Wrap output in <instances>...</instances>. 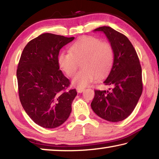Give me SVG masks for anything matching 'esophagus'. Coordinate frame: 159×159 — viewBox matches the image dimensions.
I'll return each mask as SVG.
<instances>
[{
    "label": "esophagus",
    "mask_w": 159,
    "mask_h": 159,
    "mask_svg": "<svg viewBox=\"0 0 159 159\" xmlns=\"http://www.w3.org/2000/svg\"><path fill=\"white\" fill-rule=\"evenodd\" d=\"M76 90H77V92L79 93H81L82 92H83V91L85 90V88H80V87H78V88H76Z\"/></svg>",
    "instance_id": "34e87169"
}]
</instances>
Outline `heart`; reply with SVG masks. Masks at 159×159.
I'll return each mask as SVG.
<instances>
[{
	"label": "heart",
	"instance_id": "obj_1",
	"mask_svg": "<svg viewBox=\"0 0 159 159\" xmlns=\"http://www.w3.org/2000/svg\"><path fill=\"white\" fill-rule=\"evenodd\" d=\"M114 52L108 43L94 36H83L72 44L70 51H62L58 56L60 68L67 76H74L82 60V69L78 72L73 83L83 88L98 76H105L114 63Z\"/></svg>",
	"mask_w": 159,
	"mask_h": 159
}]
</instances>
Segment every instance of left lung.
<instances>
[{
  "label": "left lung",
  "mask_w": 159,
  "mask_h": 159,
  "mask_svg": "<svg viewBox=\"0 0 159 159\" xmlns=\"http://www.w3.org/2000/svg\"><path fill=\"white\" fill-rule=\"evenodd\" d=\"M95 31L105 34L114 58L111 71L104 81V84L112 85L113 88H109V90H95L91 107L104 120L121 121L133 111L143 89L139 57L125 35L105 26Z\"/></svg>",
  "instance_id": "1"
}]
</instances>
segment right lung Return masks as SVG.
Returning a JSON list of instances; mask_svg holds the SVG:
<instances>
[{
  "label": "right lung",
  "mask_w": 159,
  "mask_h": 159,
  "mask_svg": "<svg viewBox=\"0 0 159 159\" xmlns=\"http://www.w3.org/2000/svg\"><path fill=\"white\" fill-rule=\"evenodd\" d=\"M74 39L45 33L24 48L17 69L18 93L24 109L43 128H55L66 121L77 95L69 89V80L60 70L58 56L64 45Z\"/></svg>",
  "instance_id": "obj_1"
}]
</instances>
